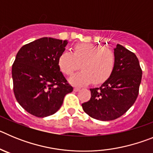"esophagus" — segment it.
Listing matches in <instances>:
<instances>
[{"label":"esophagus","instance_id":"esophagus-1","mask_svg":"<svg viewBox=\"0 0 153 153\" xmlns=\"http://www.w3.org/2000/svg\"><path fill=\"white\" fill-rule=\"evenodd\" d=\"M80 90V88H79V87H75V88L74 89V90L75 92H77V91H79V90Z\"/></svg>","mask_w":153,"mask_h":153}]
</instances>
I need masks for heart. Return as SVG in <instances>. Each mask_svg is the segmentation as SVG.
<instances>
[{
  "label": "heart",
  "mask_w": 153,
  "mask_h": 153,
  "mask_svg": "<svg viewBox=\"0 0 153 153\" xmlns=\"http://www.w3.org/2000/svg\"><path fill=\"white\" fill-rule=\"evenodd\" d=\"M116 62V55L112 50L89 44H76L73 53L64 51L58 58V66L66 76L72 75L81 64L83 70L70 79V83L76 86L106 82L114 71Z\"/></svg>",
  "instance_id": "b5f03b06"
}]
</instances>
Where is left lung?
Instances as JSON below:
<instances>
[{
  "label": "left lung",
  "instance_id": "left-lung-1",
  "mask_svg": "<svg viewBox=\"0 0 153 153\" xmlns=\"http://www.w3.org/2000/svg\"><path fill=\"white\" fill-rule=\"evenodd\" d=\"M116 67L109 79L90 89V100L82 103L86 114L98 120L119 118L134 104L139 95L143 71L134 53L120 44L114 49Z\"/></svg>",
  "mask_w": 153,
  "mask_h": 153
}]
</instances>
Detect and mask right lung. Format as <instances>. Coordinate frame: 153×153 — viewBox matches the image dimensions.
Masks as SVG:
<instances>
[{
	"mask_svg": "<svg viewBox=\"0 0 153 153\" xmlns=\"http://www.w3.org/2000/svg\"><path fill=\"white\" fill-rule=\"evenodd\" d=\"M67 40L43 37L25 44L12 65L13 90L18 103L36 117L54 114L74 90L58 66Z\"/></svg>",
	"mask_w": 153,
	"mask_h": 153,
	"instance_id": "1",
	"label": "right lung"
}]
</instances>
